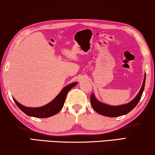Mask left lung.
I'll use <instances>...</instances> for the list:
<instances>
[{
	"label": "left lung",
	"mask_w": 155,
	"mask_h": 155,
	"mask_svg": "<svg viewBox=\"0 0 155 155\" xmlns=\"http://www.w3.org/2000/svg\"><path fill=\"white\" fill-rule=\"evenodd\" d=\"M145 79L146 74H145V76H144L143 84H142V87L139 92L137 93V94L135 96V98L132 101H130V102L118 106L106 104L99 101L95 97L94 93H92L90 97L91 105H92L94 111H96L97 113L101 114V115L109 116V117H118V116L126 115V114L129 113L130 111H132L136 107L137 103L139 102L140 99L142 97V94H143L144 88H145Z\"/></svg>",
	"instance_id": "1"
}]
</instances>
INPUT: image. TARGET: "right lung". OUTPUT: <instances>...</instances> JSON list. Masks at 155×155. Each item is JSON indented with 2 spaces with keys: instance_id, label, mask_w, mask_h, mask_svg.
<instances>
[{
  "instance_id": "obj_1",
  "label": "right lung",
  "mask_w": 155,
  "mask_h": 155,
  "mask_svg": "<svg viewBox=\"0 0 155 155\" xmlns=\"http://www.w3.org/2000/svg\"><path fill=\"white\" fill-rule=\"evenodd\" d=\"M77 84L78 82H75L68 84L51 101L41 107H27L21 104L15 98L13 100L19 109L27 116L36 118H48L58 114L62 109L68 92Z\"/></svg>"
}]
</instances>
